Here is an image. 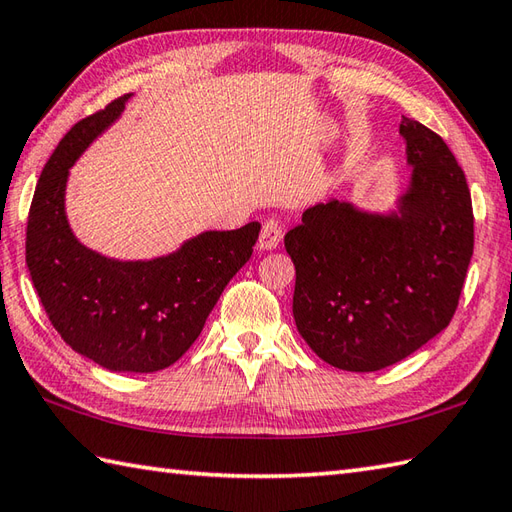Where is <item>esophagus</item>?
Listing matches in <instances>:
<instances>
[{
  "mask_svg": "<svg viewBox=\"0 0 512 512\" xmlns=\"http://www.w3.org/2000/svg\"><path fill=\"white\" fill-rule=\"evenodd\" d=\"M284 237V231H281V224L277 220H266L262 226V233H259V250H275Z\"/></svg>",
  "mask_w": 512,
  "mask_h": 512,
  "instance_id": "esophagus-1",
  "label": "esophagus"
}]
</instances>
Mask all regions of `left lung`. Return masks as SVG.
I'll return each instance as SVG.
<instances>
[{
  "label": "left lung",
  "mask_w": 512,
  "mask_h": 512,
  "mask_svg": "<svg viewBox=\"0 0 512 512\" xmlns=\"http://www.w3.org/2000/svg\"><path fill=\"white\" fill-rule=\"evenodd\" d=\"M413 169L396 209L328 200L286 235L297 281L292 314L312 352L345 372L407 358L453 319L473 257V206L447 143L402 116Z\"/></svg>",
  "instance_id": "obj_1"
}]
</instances>
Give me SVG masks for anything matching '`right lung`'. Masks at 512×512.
<instances>
[{
    "label": "right lung",
    "mask_w": 512,
    "mask_h": 512,
    "mask_svg": "<svg viewBox=\"0 0 512 512\" xmlns=\"http://www.w3.org/2000/svg\"><path fill=\"white\" fill-rule=\"evenodd\" d=\"M125 94L76 123L46 162L30 204L26 264L54 330L110 372L149 374L173 365L198 339L226 284L259 237V222L204 231L169 255L114 259L81 244L65 213L79 156L123 114Z\"/></svg>",
    "instance_id": "add662e5"
}]
</instances>
